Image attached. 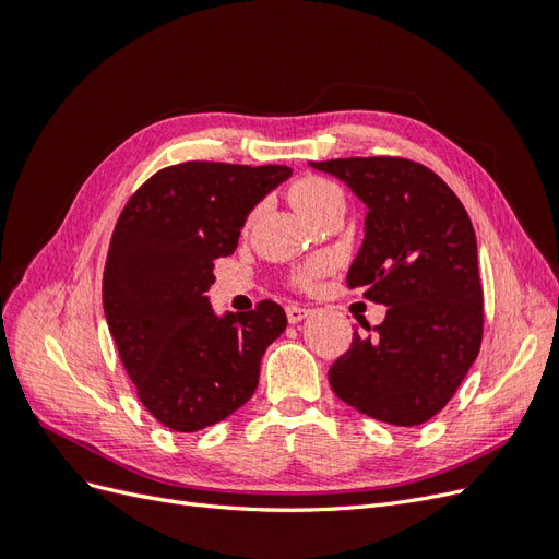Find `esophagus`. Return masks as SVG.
I'll return each instance as SVG.
<instances>
[{
    "instance_id": "34e87169",
    "label": "esophagus",
    "mask_w": 559,
    "mask_h": 559,
    "mask_svg": "<svg viewBox=\"0 0 559 559\" xmlns=\"http://www.w3.org/2000/svg\"><path fill=\"white\" fill-rule=\"evenodd\" d=\"M308 314H310L308 308H300V306L286 308V319H289V324H298V321H302Z\"/></svg>"
}]
</instances>
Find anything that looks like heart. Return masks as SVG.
<instances>
[{"instance_id":"1","label":"heart","mask_w":559,"mask_h":559,"mask_svg":"<svg viewBox=\"0 0 559 559\" xmlns=\"http://www.w3.org/2000/svg\"><path fill=\"white\" fill-rule=\"evenodd\" d=\"M292 200L296 210L312 222V218L324 212L331 205H345L343 202V191L337 189V186L329 179H321V177H306L300 179L294 191H292ZM331 267V259L326 257H317L312 261H308L306 265H300L296 273H294V284L298 286H310L314 280H319L324 273H329Z\"/></svg>"}]
</instances>
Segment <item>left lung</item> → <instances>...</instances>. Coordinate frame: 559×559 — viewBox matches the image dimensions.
<instances>
[{
	"instance_id": "1",
	"label": "left lung",
	"mask_w": 559,
	"mask_h": 559,
	"mask_svg": "<svg viewBox=\"0 0 559 559\" xmlns=\"http://www.w3.org/2000/svg\"><path fill=\"white\" fill-rule=\"evenodd\" d=\"M310 165L345 181L368 207L347 286L386 306L376 333L354 331L329 368L331 389L386 425H421L445 408L480 352L483 286L471 218L419 163L373 156Z\"/></svg>"
}]
</instances>
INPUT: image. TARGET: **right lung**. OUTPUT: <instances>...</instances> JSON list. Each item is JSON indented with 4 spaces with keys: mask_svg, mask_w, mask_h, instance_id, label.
<instances>
[{
    "mask_svg": "<svg viewBox=\"0 0 559 559\" xmlns=\"http://www.w3.org/2000/svg\"><path fill=\"white\" fill-rule=\"evenodd\" d=\"M286 165L191 160L163 167L118 216L103 277L109 333L144 408L173 431L226 419L257 392L261 357L286 329L273 300L218 317L205 292L249 212Z\"/></svg>",
    "mask_w": 559,
    "mask_h": 559,
    "instance_id": "obj_1",
    "label": "right lung"
}]
</instances>
